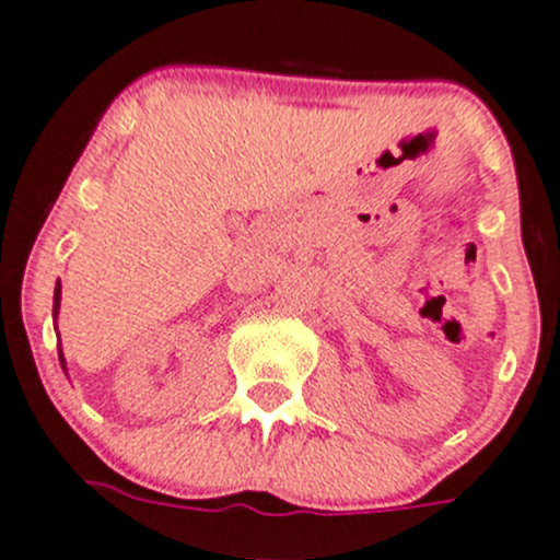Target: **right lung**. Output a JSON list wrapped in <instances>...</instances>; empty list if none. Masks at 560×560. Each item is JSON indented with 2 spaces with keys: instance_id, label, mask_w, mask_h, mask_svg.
<instances>
[{
  "instance_id": "obj_1",
  "label": "right lung",
  "mask_w": 560,
  "mask_h": 560,
  "mask_svg": "<svg viewBox=\"0 0 560 560\" xmlns=\"http://www.w3.org/2000/svg\"><path fill=\"white\" fill-rule=\"evenodd\" d=\"M59 306H61V284H59V281H56V290H54V322H56V316H59ZM59 363H61V369H65V374H67V363H65V354H61V347H59Z\"/></svg>"
}]
</instances>
